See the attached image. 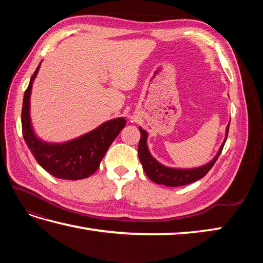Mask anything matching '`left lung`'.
Here are the masks:
<instances>
[{"instance_id":"8db88e82","label":"left lung","mask_w":263,"mask_h":263,"mask_svg":"<svg viewBox=\"0 0 263 263\" xmlns=\"http://www.w3.org/2000/svg\"><path fill=\"white\" fill-rule=\"evenodd\" d=\"M228 128H230V123L226 127V136L224 141H222L221 146L218 150L216 156L212 158L209 163L205 165L194 167V168H175V167H168L165 166L157 159L153 157V155L150 154L148 144H147V139H148V132L144 131L142 127L139 126V130L141 133L140 142H139L138 147V155L139 159L141 161L142 168L146 173L147 176L152 180L153 182L157 184H163L166 186H182L186 185V184L193 183L195 181L202 178L206 173H208L211 167L214 166L216 160L219 157L222 148H224V144L226 142V139L228 136Z\"/></svg>"}]
</instances>
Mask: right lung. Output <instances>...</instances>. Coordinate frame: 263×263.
Masks as SVG:
<instances>
[{"mask_svg": "<svg viewBox=\"0 0 263 263\" xmlns=\"http://www.w3.org/2000/svg\"><path fill=\"white\" fill-rule=\"evenodd\" d=\"M41 63L30 78L22 103V135L37 163L49 174L62 180H82L98 170L109 146L125 126L124 117L104 122L90 132L65 142H46L39 138L31 124L30 96L33 80Z\"/></svg>", "mask_w": 263, "mask_h": 263, "instance_id": "1", "label": "right lung"}]
</instances>
